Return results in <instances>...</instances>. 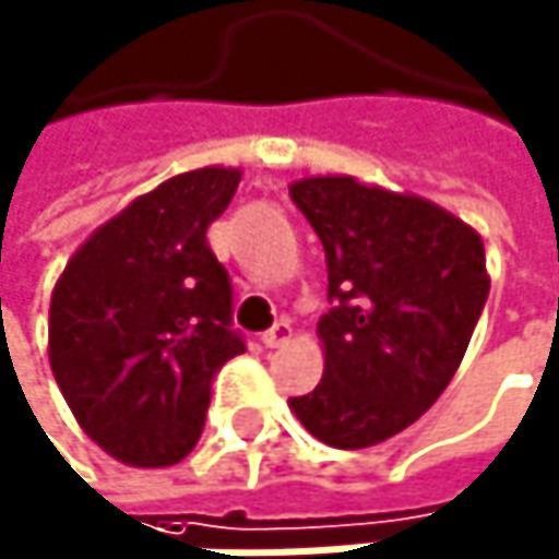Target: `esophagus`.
<instances>
[{
  "label": "esophagus",
  "instance_id": "1",
  "mask_svg": "<svg viewBox=\"0 0 559 559\" xmlns=\"http://www.w3.org/2000/svg\"><path fill=\"white\" fill-rule=\"evenodd\" d=\"M288 341H292V321H285V318L277 321L271 331L261 334V344H264V347H282V344H288Z\"/></svg>",
  "mask_w": 559,
  "mask_h": 559
}]
</instances>
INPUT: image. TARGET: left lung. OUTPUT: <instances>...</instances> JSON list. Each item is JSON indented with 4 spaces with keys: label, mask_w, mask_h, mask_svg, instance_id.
<instances>
[{
    "label": "left lung",
    "mask_w": 559,
    "mask_h": 559,
    "mask_svg": "<svg viewBox=\"0 0 559 559\" xmlns=\"http://www.w3.org/2000/svg\"><path fill=\"white\" fill-rule=\"evenodd\" d=\"M292 202L324 245V378L292 397L318 441L357 451L411 427L451 384L487 305L480 235L417 194L347 175L301 178Z\"/></svg>",
    "instance_id": "1"
}]
</instances>
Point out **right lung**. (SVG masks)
<instances>
[{"label": "right lung", "instance_id": "right-lung-1", "mask_svg": "<svg viewBox=\"0 0 559 559\" xmlns=\"http://www.w3.org/2000/svg\"><path fill=\"white\" fill-rule=\"evenodd\" d=\"M238 168H198L105 222L66 264L49 361L92 441L132 467H171L198 444L212 381L245 350L231 282L209 248Z\"/></svg>", "mask_w": 559, "mask_h": 559}]
</instances>
